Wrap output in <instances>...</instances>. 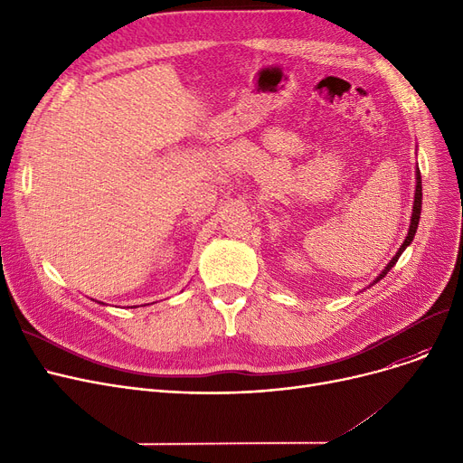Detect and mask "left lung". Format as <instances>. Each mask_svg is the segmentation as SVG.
Segmentation results:
<instances>
[{
	"mask_svg": "<svg viewBox=\"0 0 463 463\" xmlns=\"http://www.w3.org/2000/svg\"><path fill=\"white\" fill-rule=\"evenodd\" d=\"M420 210H422V178H420V170L417 168V189H415V203H412V215H411V225H409V232H407V236H405V241L403 244L400 246V250H398V253L392 257V260L388 262L386 266H384V270L375 278V281L372 283V285H375L379 279H383L388 272H391V269L392 266L398 262V259H400V255L405 251V248L411 244L412 241V238H415V232H417V229H419V219H420Z\"/></svg>",
	"mask_w": 463,
	"mask_h": 463,
	"instance_id": "1",
	"label": "left lung"
}]
</instances>
